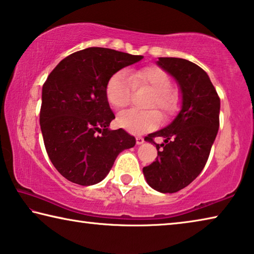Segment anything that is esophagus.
I'll return each instance as SVG.
<instances>
[{
    "label": "esophagus",
    "instance_id": "esophagus-1",
    "mask_svg": "<svg viewBox=\"0 0 254 254\" xmlns=\"http://www.w3.org/2000/svg\"><path fill=\"white\" fill-rule=\"evenodd\" d=\"M136 143H137V145H140V144H143L144 143V138L142 136H137L136 137Z\"/></svg>",
    "mask_w": 254,
    "mask_h": 254
}]
</instances>
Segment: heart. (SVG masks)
Masks as SVG:
<instances>
[{
  "instance_id": "1",
  "label": "heart",
  "mask_w": 254,
  "mask_h": 254,
  "mask_svg": "<svg viewBox=\"0 0 254 254\" xmlns=\"http://www.w3.org/2000/svg\"><path fill=\"white\" fill-rule=\"evenodd\" d=\"M172 82L164 69L149 66L142 69L129 72L118 70L111 75L106 84V97L114 108L122 109L130 103L135 89L146 88L153 95L147 108H157L163 116L169 117L178 109L179 94L171 88ZM161 120L156 110H126L120 112L117 124L130 134H143L155 128Z\"/></svg>"
}]
</instances>
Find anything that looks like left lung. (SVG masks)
Segmentation results:
<instances>
[{
	"label": "left lung",
	"instance_id": "1",
	"mask_svg": "<svg viewBox=\"0 0 254 254\" xmlns=\"http://www.w3.org/2000/svg\"><path fill=\"white\" fill-rule=\"evenodd\" d=\"M157 65L176 78L182 94L181 110L173 122L145 140L155 144L157 157L143 169L147 184L173 193L196 179L208 160L219 127L221 100L201 67L184 58L160 57ZM155 136L165 143L156 144Z\"/></svg>",
	"mask_w": 254,
	"mask_h": 254
}]
</instances>
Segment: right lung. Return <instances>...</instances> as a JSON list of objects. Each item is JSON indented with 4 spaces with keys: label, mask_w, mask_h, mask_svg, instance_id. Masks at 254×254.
<instances>
[{
    "label": "right lung",
    "mask_w": 254,
    "mask_h": 254,
    "mask_svg": "<svg viewBox=\"0 0 254 254\" xmlns=\"http://www.w3.org/2000/svg\"><path fill=\"white\" fill-rule=\"evenodd\" d=\"M140 55L90 47L60 62L43 85L40 128L53 165L73 184L102 181L124 149L136 139L123 128L110 130L115 119L106 97L109 77L142 60Z\"/></svg>",
    "instance_id": "1"
}]
</instances>
